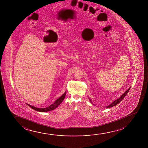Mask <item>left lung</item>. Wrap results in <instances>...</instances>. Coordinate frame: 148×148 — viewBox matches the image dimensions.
Listing matches in <instances>:
<instances>
[{
    "instance_id": "left-lung-1",
    "label": "left lung",
    "mask_w": 148,
    "mask_h": 148,
    "mask_svg": "<svg viewBox=\"0 0 148 148\" xmlns=\"http://www.w3.org/2000/svg\"><path fill=\"white\" fill-rule=\"evenodd\" d=\"M130 88L131 87H130L128 89L126 90V91L124 92V93L122 95L119 97V98H118V99H116L115 101H113L112 103L110 105H109L108 106L106 107V108H111L112 107H114V106H115L117 105L118 103H119L120 101H121L122 99H123V98H124V97H125L126 95H127V93L128 92V91H130ZM90 100V102H91V101L90 99H89Z\"/></svg>"
}]
</instances>
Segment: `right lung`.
Returning a JSON list of instances; mask_svg holds the SVG:
<instances>
[{
	"mask_svg": "<svg viewBox=\"0 0 148 148\" xmlns=\"http://www.w3.org/2000/svg\"><path fill=\"white\" fill-rule=\"evenodd\" d=\"M66 93V92H65V93H64L63 95L61 96V97H59V99H58L53 103H52L51 105L49 106L48 107L44 108H38L35 107L34 106L30 105L28 104V103H26V104L29 107H30L32 109L34 110L35 111H37L41 112H46L50 111L55 109L56 108L58 107L61 104V103L63 101V100L65 99Z\"/></svg>",
	"mask_w": 148,
	"mask_h": 148,
	"instance_id": "right-lung-1",
	"label": "right lung"
}]
</instances>
